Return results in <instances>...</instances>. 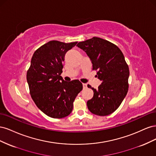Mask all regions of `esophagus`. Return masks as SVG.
<instances>
[{
  "mask_svg": "<svg viewBox=\"0 0 156 156\" xmlns=\"http://www.w3.org/2000/svg\"><path fill=\"white\" fill-rule=\"evenodd\" d=\"M83 88H86L87 87V84L83 83Z\"/></svg>",
  "mask_w": 156,
  "mask_h": 156,
  "instance_id": "1",
  "label": "esophagus"
}]
</instances>
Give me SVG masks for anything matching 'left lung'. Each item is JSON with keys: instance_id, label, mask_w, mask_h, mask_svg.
I'll use <instances>...</instances> for the list:
<instances>
[{"instance_id": "obj_1", "label": "left lung", "mask_w": 156, "mask_h": 156, "mask_svg": "<svg viewBox=\"0 0 156 156\" xmlns=\"http://www.w3.org/2000/svg\"><path fill=\"white\" fill-rule=\"evenodd\" d=\"M98 70L96 77L101 81L98 89L88 84L94 92L93 98L87 101L89 111L98 116H107L120 105L128 91L129 71L121 50L111 42L100 37L79 42Z\"/></svg>"}]
</instances>
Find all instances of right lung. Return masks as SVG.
Wrapping results in <instances>:
<instances>
[{"label":"right lung","instance_id":"add662e5","mask_svg":"<svg viewBox=\"0 0 156 156\" xmlns=\"http://www.w3.org/2000/svg\"><path fill=\"white\" fill-rule=\"evenodd\" d=\"M77 43L48 42L33 54L27 71V80L33 101L42 112L53 119H62L72 112L75 99L83 89L79 80L67 82L60 76L65 55Z\"/></svg>","mask_w":156,"mask_h":156}]
</instances>
